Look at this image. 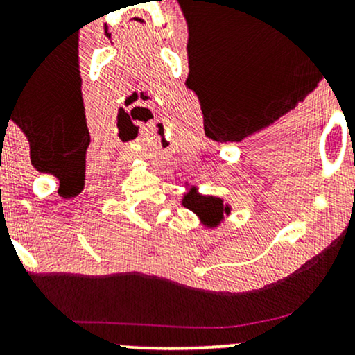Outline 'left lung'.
<instances>
[{
	"label": "left lung",
	"instance_id": "8db88e82",
	"mask_svg": "<svg viewBox=\"0 0 355 355\" xmlns=\"http://www.w3.org/2000/svg\"><path fill=\"white\" fill-rule=\"evenodd\" d=\"M183 207L193 211L200 222L209 229H215L223 222L225 215L230 214V205L223 203L220 197L214 195H202L198 191H187L182 198Z\"/></svg>",
	"mask_w": 355,
	"mask_h": 355
}]
</instances>
